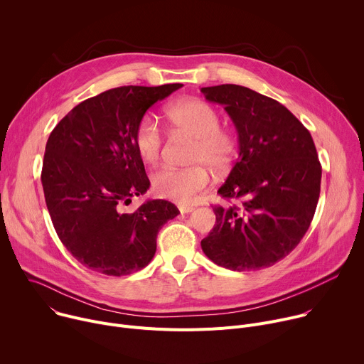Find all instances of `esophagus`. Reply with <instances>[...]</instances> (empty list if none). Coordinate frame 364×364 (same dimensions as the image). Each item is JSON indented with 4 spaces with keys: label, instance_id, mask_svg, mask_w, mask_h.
I'll return each instance as SVG.
<instances>
[{
    "label": "esophagus",
    "instance_id": "1",
    "mask_svg": "<svg viewBox=\"0 0 364 364\" xmlns=\"http://www.w3.org/2000/svg\"><path fill=\"white\" fill-rule=\"evenodd\" d=\"M178 210L184 215V213H191L194 210L193 205H188V204H180L178 205Z\"/></svg>",
    "mask_w": 364,
    "mask_h": 364
}]
</instances>
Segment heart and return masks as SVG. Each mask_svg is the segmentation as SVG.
Returning a JSON list of instances; mask_svg holds the SVG:
<instances>
[{
  "instance_id": "b5f03b06",
  "label": "heart",
  "mask_w": 364,
  "mask_h": 364,
  "mask_svg": "<svg viewBox=\"0 0 364 364\" xmlns=\"http://www.w3.org/2000/svg\"><path fill=\"white\" fill-rule=\"evenodd\" d=\"M174 128L193 138L188 161L197 164L187 168L163 167L151 176L152 191L161 198L190 203L209 186L210 176L205 167L226 171L236 155L233 134L220 128V117L209 103L200 99H186L168 109ZM135 149L145 164H157L161 159L164 136L157 117L148 114L141 118L134 134Z\"/></svg>"
}]
</instances>
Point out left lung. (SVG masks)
Here are the masks:
<instances>
[{
	"instance_id": "obj_1",
	"label": "left lung",
	"mask_w": 364,
	"mask_h": 364,
	"mask_svg": "<svg viewBox=\"0 0 364 364\" xmlns=\"http://www.w3.org/2000/svg\"><path fill=\"white\" fill-rule=\"evenodd\" d=\"M201 93L225 107L239 138V159L218 191L228 204L213 207L216 225L201 249L226 269L272 267L296 247L317 209L321 164L313 136L282 103L249 87Z\"/></svg>"
}]
</instances>
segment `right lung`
<instances>
[{
	"instance_id": "right-lung-1",
	"label": "right lung",
	"mask_w": 364,
	"mask_h": 364,
	"mask_svg": "<svg viewBox=\"0 0 364 364\" xmlns=\"http://www.w3.org/2000/svg\"><path fill=\"white\" fill-rule=\"evenodd\" d=\"M181 86L109 89L80 102L51 131L41 170L46 204L59 239L87 269L122 277L145 268L160 229L180 213L166 200H148L132 213L122 207L149 187L135 128Z\"/></svg>"
}]
</instances>
